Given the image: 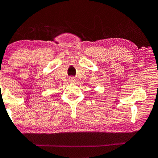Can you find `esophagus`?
<instances>
[{
  "instance_id": "1",
  "label": "esophagus",
  "mask_w": 158,
  "mask_h": 158,
  "mask_svg": "<svg viewBox=\"0 0 158 158\" xmlns=\"http://www.w3.org/2000/svg\"><path fill=\"white\" fill-rule=\"evenodd\" d=\"M75 81H76V79L74 77H70L69 78V82L70 83H74Z\"/></svg>"
}]
</instances>
